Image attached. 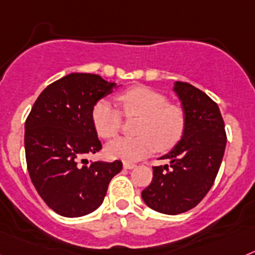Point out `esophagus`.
Wrapping results in <instances>:
<instances>
[{
    "instance_id": "34e87169",
    "label": "esophagus",
    "mask_w": 255,
    "mask_h": 255,
    "mask_svg": "<svg viewBox=\"0 0 255 255\" xmlns=\"http://www.w3.org/2000/svg\"><path fill=\"white\" fill-rule=\"evenodd\" d=\"M123 167L126 168V170H132V168L136 167V164H134V163H129V162H124Z\"/></svg>"
}]
</instances>
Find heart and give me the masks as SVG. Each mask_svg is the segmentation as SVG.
<instances>
[{
  "mask_svg": "<svg viewBox=\"0 0 255 255\" xmlns=\"http://www.w3.org/2000/svg\"><path fill=\"white\" fill-rule=\"evenodd\" d=\"M124 117H140L138 137L117 138L106 145L105 153L111 159L136 162L150 155L155 149L170 150L180 141L185 128V115L176 105L147 87H133L117 97ZM92 123L102 138H113L121 131L122 115L110 102L98 101L92 109Z\"/></svg>",
  "mask_w": 255,
  "mask_h": 255,
  "instance_id": "b5f03b06",
  "label": "heart"
}]
</instances>
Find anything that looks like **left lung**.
Returning a JSON list of instances; mask_svg holds the SVG:
<instances>
[{"label":"left lung","mask_w":255,"mask_h":255,"mask_svg":"<svg viewBox=\"0 0 255 255\" xmlns=\"http://www.w3.org/2000/svg\"><path fill=\"white\" fill-rule=\"evenodd\" d=\"M185 128L181 140L160 159L170 164L153 167V180L141 197L158 213L176 215L200 204L213 187L226 150L224 122L218 105L189 83L175 81Z\"/></svg>","instance_id":"obj_1"}]
</instances>
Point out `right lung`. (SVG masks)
<instances>
[{"label":"right lung","mask_w":255,"mask_h":255,"mask_svg":"<svg viewBox=\"0 0 255 255\" xmlns=\"http://www.w3.org/2000/svg\"><path fill=\"white\" fill-rule=\"evenodd\" d=\"M115 88L100 75H66L45 88L25 121L29 177L45 204L62 217H84L97 210L109 183L123 167L121 160L88 164L83 159L101 150L92 109Z\"/></svg>","instance_id":"right-lung-1"}]
</instances>
